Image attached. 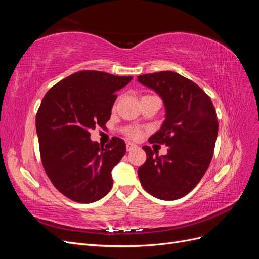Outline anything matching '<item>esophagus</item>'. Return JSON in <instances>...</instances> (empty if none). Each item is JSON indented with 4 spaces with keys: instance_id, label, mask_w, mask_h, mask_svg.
I'll use <instances>...</instances> for the list:
<instances>
[{
    "instance_id": "obj_1",
    "label": "esophagus",
    "mask_w": 259,
    "mask_h": 259,
    "mask_svg": "<svg viewBox=\"0 0 259 259\" xmlns=\"http://www.w3.org/2000/svg\"><path fill=\"white\" fill-rule=\"evenodd\" d=\"M136 148H137V146H136L135 144H132V143H127V144H126V150H127V151L134 150V149H136Z\"/></svg>"
}]
</instances>
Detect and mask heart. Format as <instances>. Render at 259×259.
<instances>
[{
	"mask_svg": "<svg viewBox=\"0 0 259 259\" xmlns=\"http://www.w3.org/2000/svg\"><path fill=\"white\" fill-rule=\"evenodd\" d=\"M126 135H127L130 138H132V139H139L140 137H142L143 133H142V131H140L139 128L131 126V127H128V128L126 130Z\"/></svg>",
	"mask_w": 259,
	"mask_h": 259,
	"instance_id": "obj_1",
	"label": "heart"
}]
</instances>
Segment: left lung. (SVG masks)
Instances as JSON below:
<instances>
[{"instance_id": "1", "label": "left lung", "mask_w": 259, "mask_h": 259, "mask_svg": "<svg viewBox=\"0 0 259 259\" xmlns=\"http://www.w3.org/2000/svg\"><path fill=\"white\" fill-rule=\"evenodd\" d=\"M138 82L158 93L166 109L165 121L149 143L168 147L167 154L162 156L143 147L147 160L138 168L140 184L158 199H180L198 185L213 158L218 133L216 110L200 86L176 72L143 74Z\"/></svg>"}]
</instances>
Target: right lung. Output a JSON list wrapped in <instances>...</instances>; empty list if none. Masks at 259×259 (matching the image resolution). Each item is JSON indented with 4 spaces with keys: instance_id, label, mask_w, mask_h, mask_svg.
<instances>
[{
    "instance_id": "obj_1",
    "label": "right lung",
    "mask_w": 259,
    "mask_h": 259,
    "mask_svg": "<svg viewBox=\"0 0 259 259\" xmlns=\"http://www.w3.org/2000/svg\"><path fill=\"white\" fill-rule=\"evenodd\" d=\"M133 76L83 70L45 94L35 125L41 161L56 189L70 200L93 203L111 190V170L126 145L112 137L105 147L91 140V130L106 127L116 92Z\"/></svg>"
}]
</instances>
